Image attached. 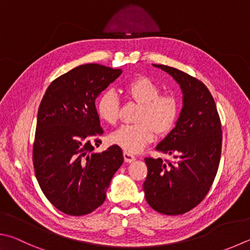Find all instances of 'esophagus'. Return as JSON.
Masks as SVG:
<instances>
[{
    "mask_svg": "<svg viewBox=\"0 0 250 250\" xmlns=\"http://www.w3.org/2000/svg\"><path fill=\"white\" fill-rule=\"evenodd\" d=\"M124 158L125 163H132L133 161H135V156L129 152H124Z\"/></svg>",
    "mask_w": 250,
    "mask_h": 250,
    "instance_id": "obj_1",
    "label": "esophagus"
}]
</instances>
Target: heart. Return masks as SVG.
Returning <instances> with one entry per match:
<instances>
[{
  "mask_svg": "<svg viewBox=\"0 0 250 250\" xmlns=\"http://www.w3.org/2000/svg\"><path fill=\"white\" fill-rule=\"evenodd\" d=\"M125 94L141 105L138 124L124 125L109 135L111 144L125 152L137 153L160 135L168 134L174 129L180 115V102L175 95L161 94L160 85L147 76H139L125 86ZM96 111L101 120L115 125L120 111V102L115 92L105 90L96 102Z\"/></svg>",
  "mask_w": 250,
  "mask_h": 250,
  "instance_id": "1",
  "label": "heart"
}]
</instances>
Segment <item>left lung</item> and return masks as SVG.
<instances>
[{"label":"left lung","instance_id":"8db88e82","mask_svg":"<svg viewBox=\"0 0 250 250\" xmlns=\"http://www.w3.org/2000/svg\"><path fill=\"white\" fill-rule=\"evenodd\" d=\"M171 75L183 90V109L176 126L156 151L176 162L145 157L143 190L149 207L166 215L192 210L207 196L219 168L222 126L210 90L201 81L175 67L154 64Z\"/></svg>","mask_w":250,"mask_h":250}]
</instances>
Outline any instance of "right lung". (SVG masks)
<instances>
[{"instance_id": "right-lung-1", "label": "right lung", "mask_w": 250, "mask_h": 250, "mask_svg": "<svg viewBox=\"0 0 250 250\" xmlns=\"http://www.w3.org/2000/svg\"><path fill=\"white\" fill-rule=\"evenodd\" d=\"M121 73L96 63L76 66L49 85L39 105L33 145L36 178L50 203L67 215H85L101 207L124 163L118 145L94 152L104 133L95 99Z\"/></svg>"}]
</instances>
